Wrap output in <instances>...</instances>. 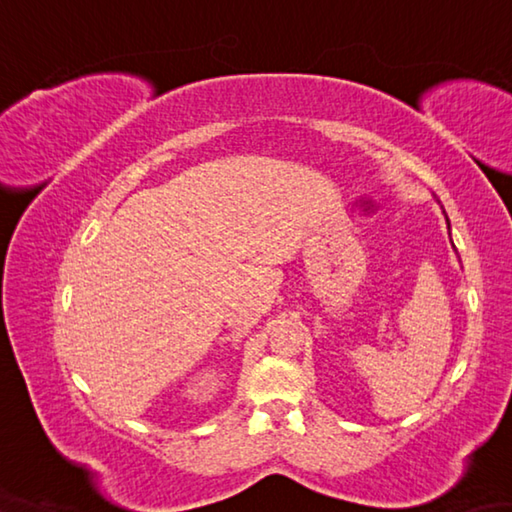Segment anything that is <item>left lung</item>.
<instances>
[{
	"label": "left lung",
	"instance_id": "obj_1",
	"mask_svg": "<svg viewBox=\"0 0 512 512\" xmlns=\"http://www.w3.org/2000/svg\"><path fill=\"white\" fill-rule=\"evenodd\" d=\"M447 226H449V228H451V224H449V220H447Z\"/></svg>",
	"mask_w": 512,
	"mask_h": 512
}]
</instances>
